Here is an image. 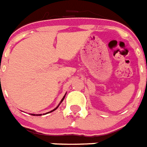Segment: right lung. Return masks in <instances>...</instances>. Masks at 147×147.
<instances>
[{
    "mask_svg": "<svg viewBox=\"0 0 147 147\" xmlns=\"http://www.w3.org/2000/svg\"><path fill=\"white\" fill-rule=\"evenodd\" d=\"M64 97H65V96H64V98H62V100H61V102H62V101H63V100H64ZM58 106H59V105H58ZM58 106H57V107H58ZM57 108H56V109H54V110H52V111H50V112H51V111H55V109H57Z\"/></svg>",
    "mask_w": 147,
    "mask_h": 147,
    "instance_id": "add662e5",
    "label": "right lung"
}]
</instances>
